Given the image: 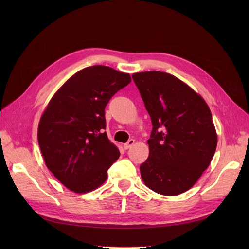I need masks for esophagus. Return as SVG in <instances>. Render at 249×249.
I'll return each instance as SVG.
<instances>
[{"label": "esophagus", "mask_w": 249, "mask_h": 249, "mask_svg": "<svg viewBox=\"0 0 249 249\" xmlns=\"http://www.w3.org/2000/svg\"><path fill=\"white\" fill-rule=\"evenodd\" d=\"M134 143H135V140H134V139H130L126 143H124V149L131 148V147L133 146Z\"/></svg>", "instance_id": "obj_1"}]
</instances>
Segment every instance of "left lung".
Here are the masks:
<instances>
[{
    "label": "left lung",
    "instance_id": "8db88e82",
    "mask_svg": "<svg viewBox=\"0 0 249 249\" xmlns=\"http://www.w3.org/2000/svg\"><path fill=\"white\" fill-rule=\"evenodd\" d=\"M153 130L141 178L153 191L172 196L197 182L213 159L217 135L212 113L201 96L167 72L133 74Z\"/></svg>",
    "mask_w": 249,
    "mask_h": 249
}]
</instances>
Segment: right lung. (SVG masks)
Returning <instances> with one entry per match:
<instances>
[{
    "label": "right lung",
    "mask_w": 249,
    "mask_h": 249,
    "mask_svg": "<svg viewBox=\"0 0 249 249\" xmlns=\"http://www.w3.org/2000/svg\"><path fill=\"white\" fill-rule=\"evenodd\" d=\"M130 82L129 73L89 66L67 80L44 110L38 144L47 167L70 190L89 192L107 179L120 153L105 132V108Z\"/></svg>",
    "instance_id": "right-lung-1"
}]
</instances>
